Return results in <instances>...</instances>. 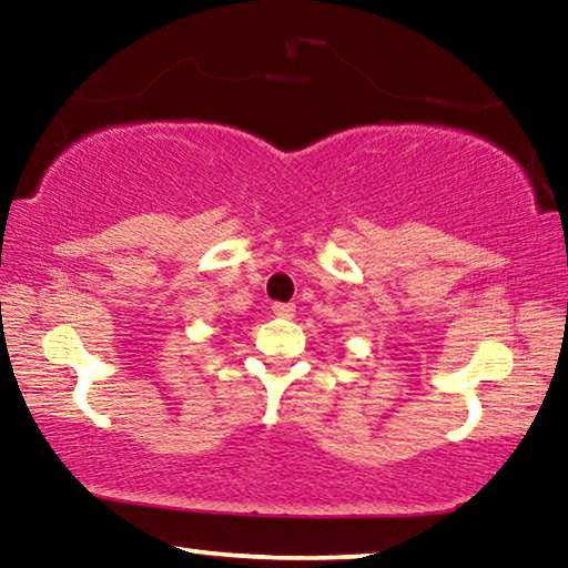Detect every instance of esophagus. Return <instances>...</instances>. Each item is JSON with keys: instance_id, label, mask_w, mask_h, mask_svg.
I'll return each mask as SVG.
<instances>
[{"instance_id": "obj_1", "label": "esophagus", "mask_w": 568, "mask_h": 568, "mask_svg": "<svg viewBox=\"0 0 568 568\" xmlns=\"http://www.w3.org/2000/svg\"><path fill=\"white\" fill-rule=\"evenodd\" d=\"M273 313L277 318H293L295 305L293 303H273Z\"/></svg>"}]
</instances>
